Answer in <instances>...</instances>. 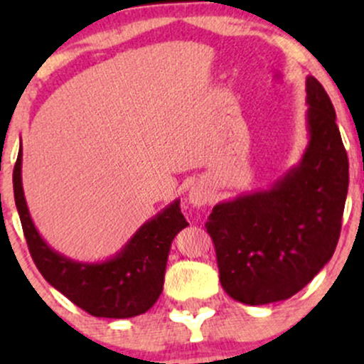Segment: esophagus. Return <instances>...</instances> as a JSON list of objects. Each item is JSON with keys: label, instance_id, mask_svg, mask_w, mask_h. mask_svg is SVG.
<instances>
[{"label": "esophagus", "instance_id": "34e87169", "mask_svg": "<svg viewBox=\"0 0 364 364\" xmlns=\"http://www.w3.org/2000/svg\"><path fill=\"white\" fill-rule=\"evenodd\" d=\"M210 188H208L203 181H196L195 185H191L190 191H188V200L190 203H193L195 207H203L210 202Z\"/></svg>", "mask_w": 364, "mask_h": 364}]
</instances>
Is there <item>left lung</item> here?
<instances>
[{"label":"left lung","mask_w":364,"mask_h":364,"mask_svg":"<svg viewBox=\"0 0 364 364\" xmlns=\"http://www.w3.org/2000/svg\"><path fill=\"white\" fill-rule=\"evenodd\" d=\"M310 141L301 162L267 191L217 203L205 224L224 291L269 304L301 291L332 258L349 186L348 152L330 97L306 78Z\"/></svg>","instance_id":"1"}]
</instances>
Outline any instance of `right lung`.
<instances>
[{"instance_id":"1","label":"right lung","mask_w":364,"mask_h":364,"mask_svg":"<svg viewBox=\"0 0 364 364\" xmlns=\"http://www.w3.org/2000/svg\"><path fill=\"white\" fill-rule=\"evenodd\" d=\"M14 193L32 260L54 289L102 318H132L154 306L164 286L171 243L188 225L179 200L141 225L116 257L82 263L54 252L37 232L23 196L22 145L14 169Z\"/></svg>"}]
</instances>
